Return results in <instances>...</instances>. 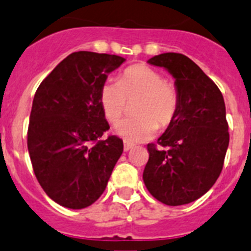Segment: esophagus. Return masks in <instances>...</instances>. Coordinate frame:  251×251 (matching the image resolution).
<instances>
[{
	"mask_svg": "<svg viewBox=\"0 0 251 251\" xmlns=\"http://www.w3.org/2000/svg\"><path fill=\"white\" fill-rule=\"evenodd\" d=\"M134 147V145L133 144H130V143H128V142H124V151H129L130 149H132V148Z\"/></svg>",
	"mask_w": 251,
	"mask_h": 251,
	"instance_id": "esophagus-1",
	"label": "esophagus"
}]
</instances>
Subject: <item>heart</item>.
<instances>
[{
  "label": "heart",
  "mask_w": 251,
  "mask_h": 251,
  "mask_svg": "<svg viewBox=\"0 0 251 251\" xmlns=\"http://www.w3.org/2000/svg\"><path fill=\"white\" fill-rule=\"evenodd\" d=\"M137 117L119 122L116 133L128 143L150 139L160 127H168L175 119L180 103L176 86L151 66L135 64L121 74L118 82L107 80L100 90L102 112L114 124L123 116L128 101L137 100Z\"/></svg>",
  "instance_id": "obj_1"
}]
</instances>
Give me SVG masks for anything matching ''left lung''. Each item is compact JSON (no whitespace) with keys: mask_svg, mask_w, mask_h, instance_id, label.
<instances>
[{"mask_svg":"<svg viewBox=\"0 0 251 251\" xmlns=\"http://www.w3.org/2000/svg\"><path fill=\"white\" fill-rule=\"evenodd\" d=\"M148 63L165 68L180 96L177 113L155 144L143 173L148 191L168 206L203 196L221 175L229 144L226 104L216 83L190 58L164 52Z\"/></svg>","mask_w":251,"mask_h":251,"instance_id":"8db88e82","label":"left lung"}]
</instances>
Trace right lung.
Segmentation results:
<instances>
[{
	"label": "right lung",
	"mask_w": 251,
	"mask_h": 251,
	"mask_svg": "<svg viewBox=\"0 0 251 251\" xmlns=\"http://www.w3.org/2000/svg\"><path fill=\"white\" fill-rule=\"evenodd\" d=\"M126 59L92 51L66 56L42 81L28 127V151L35 177L52 201L71 209L91 206L106 190L123 152L109 129L100 90Z\"/></svg>",
	"instance_id": "obj_1"
}]
</instances>
